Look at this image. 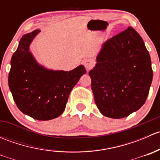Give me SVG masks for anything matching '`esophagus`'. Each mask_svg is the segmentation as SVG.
<instances>
[{"mask_svg": "<svg viewBox=\"0 0 160 160\" xmlns=\"http://www.w3.org/2000/svg\"><path fill=\"white\" fill-rule=\"evenodd\" d=\"M83 64L85 67V68L88 70H89L93 67V61L90 59H86L83 61Z\"/></svg>", "mask_w": 160, "mask_h": 160, "instance_id": "1", "label": "esophagus"}]
</instances>
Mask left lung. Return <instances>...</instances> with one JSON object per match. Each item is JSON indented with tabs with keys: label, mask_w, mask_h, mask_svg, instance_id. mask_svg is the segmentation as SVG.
<instances>
[{
	"label": "left lung",
	"mask_w": 160,
	"mask_h": 160,
	"mask_svg": "<svg viewBox=\"0 0 160 160\" xmlns=\"http://www.w3.org/2000/svg\"><path fill=\"white\" fill-rule=\"evenodd\" d=\"M90 70L95 104L103 115L122 118L145 104L152 80L151 59L132 27L102 45Z\"/></svg>",
	"instance_id": "left-lung-1"
}]
</instances>
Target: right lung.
I'll list each match as a JSON object with an SVG mask.
<instances>
[{
	"instance_id": "add662e5",
	"label": "right lung",
	"mask_w": 160,
	"mask_h": 160,
	"mask_svg": "<svg viewBox=\"0 0 160 160\" xmlns=\"http://www.w3.org/2000/svg\"><path fill=\"white\" fill-rule=\"evenodd\" d=\"M39 32L35 30L21 38L11 57L8 85L19 110L36 120L47 121L62 114L71 90L87 71L83 65L70 71L40 65L29 50Z\"/></svg>"
}]
</instances>
